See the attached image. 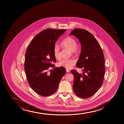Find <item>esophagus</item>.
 I'll use <instances>...</instances> for the list:
<instances>
[{
  "mask_svg": "<svg viewBox=\"0 0 124 124\" xmlns=\"http://www.w3.org/2000/svg\"><path fill=\"white\" fill-rule=\"evenodd\" d=\"M66 72H69L70 71V70H66Z\"/></svg>",
  "mask_w": 124,
  "mask_h": 124,
  "instance_id": "1",
  "label": "esophagus"
}]
</instances>
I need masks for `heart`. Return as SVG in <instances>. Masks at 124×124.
<instances>
[{"instance_id":"obj_1","label":"heart","mask_w":124,"mask_h":124,"mask_svg":"<svg viewBox=\"0 0 124 124\" xmlns=\"http://www.w3.org/2000/svg\"><path fill=\"white\" fill-rule=\"evenodd\" d=\"M61 45L63 47L66 48L70 51H72V54H76L78 53L77 46L78 43L76 39L71 36H68L65 38L61 42ZM54 58L57 59L60 58V49L58 46L55 45L53 49ZM76 63V61L74 59H63L60 61L58 63V66L63 67L67 69H70L74 66Z\"/></svg>"}]
</instances>
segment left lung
<instances>
[{
	"instance_id": "1",
	"label": "left lung",
	"mask_w": 124,
	"mask_h": 124,
	"mask_svg": "<svg viewBox=\"0 0 124 124\" xmlns=\"http://www.w3.org/2000/svg\"><path fill=\"white\" fill-rule=\"evenodd\" d=\"M70 35H74L81 44L77 67L83 71L82 74L75 70L71 72L74 76L73 89L75 93L81 98L94 95L103 83L105 72L103 53L97 39L88 31L76 28Z\"/></svg>"
}]
</instances>
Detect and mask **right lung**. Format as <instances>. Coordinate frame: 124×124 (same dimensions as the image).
Segmentation results:
<instances>
[{"label":"right lung","instance_id":"obj_1","mask_svg":"<svg viewBox=\"0 0 124 124\" xmlns=\"http://www.w3.org/2000/svg\"><path fill=\"white\" fill-rule=\"evenodd\" d=\"M66 31L43 30L35 36L27 46L24 60L27 79L32 90L42 96H49L54 93L66 72L65 68L61 66L54 68V65L52 63L56 61L53 49L56 41ZM50 67L54 70L49 74L47 71Z\"/></svg>","mask_w":124,"mask_h":124}]
</instances>
